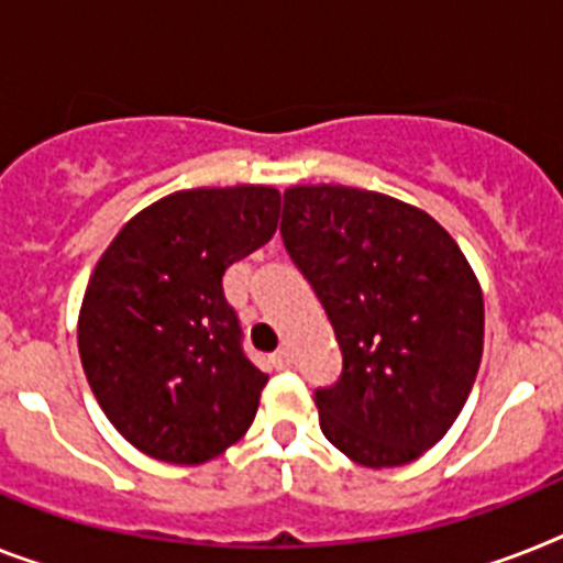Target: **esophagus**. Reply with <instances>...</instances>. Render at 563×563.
Segmentation results:
<instances>
[{"instance_id":"1","label":"esophagus","mask_w":563,"mask_h":563,"mask_svg":"<svg viewBox=\"0 0 563 563\" xmlns=\"http://www.w3.org/2000/svg\"><path fill=\"white\" fill-rule=\"evenodd\" d=\"M271 362H273V368H276V371H287L292 365V356H290V351H287V347H282V351H276V354L271 356Z\"/></svg>"}]
</instances>
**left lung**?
Here are the masks:
<instances>
[{"label":"left lung","mask_w":563,"mask_h":563,"mask_svg":"<svg viewBox=\"0 0 563 563\" xmlns=\"http://www.w3.org/2000/svg\"><path fill=\"white\" fill-rule=\"evenodd\" d=\"M282 239L342 347V379L313 397L322 434L365 468L422 457L483 356V290L457 241L415 203L342 184L285 189Z\"/></svg>","instance_id":"1"}]
</instances>
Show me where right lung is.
Returning <instances> with one entry per match:
<instances>
[{
  "instance_id": "1",
  "label": "right lung",
  "mask_w": 563,
  "mask_h": 563,
  "mask_svg": "<svg viewBox=\"0 0 563 563\" xmlns=\"http://www.w3.org/2000/svg\"><path fill=\"white\" fill-rule=\"evenodd\" d=\"M278 212L267 184L178 189L100 255L77 345L103 415L137 452L198 466L247 434L267 374L241 351L221 278L273 239Z\"/></svg>"
}]
</instances>
